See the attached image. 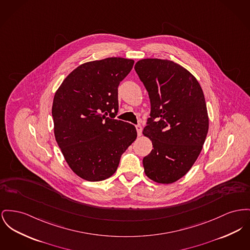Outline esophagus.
<instances>
[{
	"label": "esophagus",
	"mask_w": 250,
	"mask_h": 250,
	"mask_svg": "<svg viewBox=\"0 0 250 250\" xmlns=\"http://www.w3.org/2000/svg\"><path fill=\"white\" fill-rule=\"evenodd\" d=\"M136 129H137V133H138V136H141L142 134V130H143V127L141 125H136Z\"/></svg>",
	"instance_id": "34e87169"
}]
</instances>
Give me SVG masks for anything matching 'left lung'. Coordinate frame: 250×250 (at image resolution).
<instances>
[{"mask_svg": "<svg viewBox=\"0 0 250 250\" xmlns=\"http://www.w3.org/2000/svg\"><path fill=\"white\" fill-rule=\"evenodd\" d=\"M135 70L151 103L143 134L154 148L144 158L145 173L171 184L189 172L203 148L208 130L204 93L197 79L174 61L141 59Z\"/></svg>", "mask_w": 250, "mask_h": 250, "instance_id": "obj_1", "label": "left lung"}]
</instances>
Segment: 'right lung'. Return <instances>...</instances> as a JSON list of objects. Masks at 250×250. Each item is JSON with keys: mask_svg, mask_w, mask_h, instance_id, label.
I'll return each instance as SVG.
<instances>
[{"mask_svg": "<svg viewBox=\"0 0 250 250\" xmlns=\"http://www.w3.org/2000/svg\"><path fill=\"white\" fill-rule=\"evenodd\" d=\"M133 65V59L124 58L83 63L55 93L56 141L69 167L85 180L102 181L112 176L121 156L137 138L133 125L113 119L119 108L118 86Z\"/></svg>", "mask_w": 250, "mask_h": 250, "instance_id": "add662e5", "label": "right lung"}]
</instances>
